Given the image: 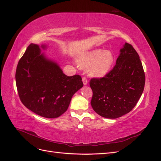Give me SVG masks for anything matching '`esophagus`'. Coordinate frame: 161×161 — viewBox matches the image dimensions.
Returning a JSON list of instances; mask_svg holds the SVG:
<instances>
[{
	"mask_svg": "<svg viewBox=\"0 0 161 161\" xmlns=\"http://www.w3.org/2000/svg\"><path fill=\"white\" fill-rule=\"evenodd\" d=\"M82 81H83V83L84 85H86L88 84V79L86 77H82Z\"/></svg>",
	"mask_w": 161,
	"mask_h": 161,
	"instance_id": "obj_1",
	"label": "esophagus"
}]
</instances>
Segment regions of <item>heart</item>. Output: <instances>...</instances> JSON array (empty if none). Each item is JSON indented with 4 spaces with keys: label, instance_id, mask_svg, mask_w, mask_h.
Returning a JSON list of instances; mask_svg holds the SVG:
<instances>
[{
    "label": "heart",
    "instance_id": "b5f03b06",
    "mask_svg": "<svg viewBox=\"0 0 161 161\" xmlns=\"http://www.w3.org/2000/svg\"><path fill=\"white\" fill-rule=\"evenodd\" d=\"M113 62L114 56L111 51L96 49L84 55L81 59L80 64L84 68L90 67L91 75L103 77L108 72Z\"/></svg>",
    "mask_w": 161,
    "mask_h": 161
}]
</instances>
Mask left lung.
I'll use <instances>...</instances> for the list:
<instances>
[{
	"instance_id": "obj_1",
	"label": "left lung",
	"mask_w": 161,
	"mask_h": 161,
	"mask_svg": "<svg viewBox=\"0 0 161 161\" xmlns=\"http://www.w3.org/2000/svg\"><path fill=\"white\" fill-rule=\"evenodd\" d=\"M112 70L90 81L92 107L99 115L116 119L135 107L144 91L145 73L138 54L125 43Z\"/></svg>"
}]
</instances>
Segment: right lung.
Listing matches in <instances>:
<instances>
[{
	"label": "right lung",
	"instance_id": "1",
	"mask_svg": "<svg viewBox=\"0 0 161 161\" xmlns=\"http://www.w3.org/2000/svg\"><path fill=\"white\" fill-rule=\"evenodd\" d=\"M15 80L23 104L46 118H56L65 113L73 95L84 86L80 75L64 74L56 63L41 54L37 44H30L20 58Z\"/></svg>",
	"mask_w": 161,
	"mask_h": 161
}]
</instances>
